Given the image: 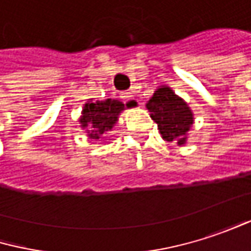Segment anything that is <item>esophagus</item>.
Here are the masks:
<instances>
[{
    "mask_svg": "<svg viewBox=\"0 0 251 251\" xmlns=\"http://www.w3.org/2000/svg\"><path fill=\"white\" fill-rule=\"evenodd\" d=\"M120 98L123 100V102H138V100L132 95L131 91H128V92H122V94H120Z\"/></svg>",
    "mask_w": 251,
    "mask_h": 251,
    "instance_id": "obj_1",
    "label": "esophagus"
}]
</instances>
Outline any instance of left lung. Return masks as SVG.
<instances>
[{"mask_svg":"<svg viewBox=\"0 0 251 251\" xmlns=\"http://www.w3.org/2000/svg\"><path fill=\"white\" fill-rule=\"evenodd\" d=\"M147 108L151 113V119L157 123L159 131L166 141L185 144L187 132L194 122L193 111L188 104L179 98L169 86L159 88L150 101Z\"/></svg>","mask_w":251,"mask_h":251,"instance_id":"obj_1","label":"left lung"}]
</instances>
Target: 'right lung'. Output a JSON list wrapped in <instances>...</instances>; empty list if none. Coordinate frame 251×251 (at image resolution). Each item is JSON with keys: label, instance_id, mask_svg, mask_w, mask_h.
Wrapping results in <instances>:
<instances>
[{"label": "right lung", "instance_id": "right-lung-1", "mask_svg": "<svg viewBox=\"0 0 251 251\" xmlns=\"http://www.w3.org/2000/svg\"><path fill=\"white\" fill-rule=\"evenodd\" d=\"M125 105L119 100H105V101H95L86 102L82 116L80 125L82 128H88V135L92 140H98L105 131H110Z\"/></svg>", "mask_w": 251, "mask_h": 251}]
</instances>
